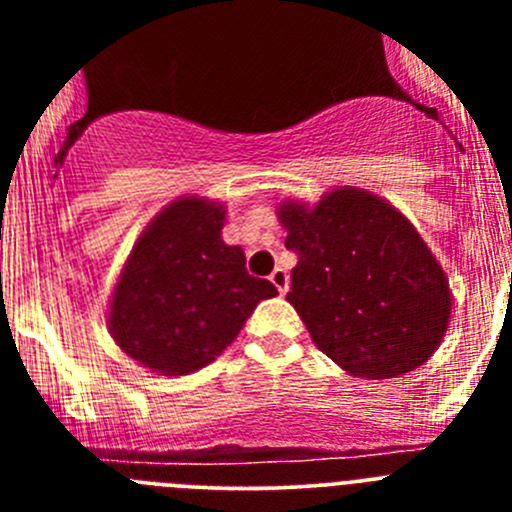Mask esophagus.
Instances as JSON below:
<instances>
[{
	"label": "esophagus",
	"instance_id": "34e87169",
	"mask_svg": "<svg viewBox=\"0 0 512 512\" xmlns=\"http://www.w3.org/2000/svg\"><path fill=\"white\" fill-rule=\"evenodd\" d=\"M269 279H271V284L277 287L279 295H284V292H287V289H289V274L284 269H274V271H271Z\"/></svg>",
	"mask_w": 512,
	"mask_h": 512
}]
</instances>
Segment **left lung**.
<instances>
[{
	"label": "left lung",
	"mask_w": 512,
	"mask_h": 512,
	"mask_svg": "<svg viewBox=\"0 0 512 512\" xmlns=\"http://www.w3.org/2000/svg\"><path fill=\"white\" fill-rule=\"evenodd\" d=\"M277 215L297 253L287 302L328 359L364 379L431 359L449 328V279L408 217L356 187L315 207L284 200Z\"/></svg>",
	"instance_id": "1"
}]
</instances>
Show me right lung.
Returning a JSON list of instances; mask_svg holds the SVG:
<instances>
[{
    "mask_svg": "<svg viewBox=\"0 0 512 512\" xmlns=\"http://www.w3.org/2000/svg\"><path fill=\"white\" fill-rule=\"evenodd\" d=\"M223 225L220 202L182 197L153 217L122 266L107 325L151 372L179 377L207 366L256 305L277 295L248 274L241 246H225Z\"/></svg>",
    "mask_w": 512,
    "mask_h": 512,
    "instance_id": "1",
    "label": "right lung"
}]
</instances>
